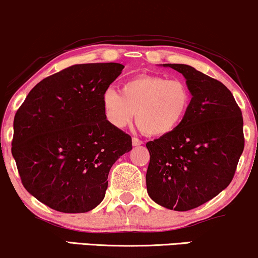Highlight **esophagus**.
<instances>
[{
    "label": "esophagus",
    "instance_id": "esophagus-1",
    "mask_svg": "<svg viewBox=\"0 0 258 258\" xmlns=\"http://www.w3.org/2000/svg\"><path fill=\"white\" fill-rule=\"evenodd\" d=\"M132 142H133V146H141L142 144H144V142H142L141 140H139L138 138H133Z\"/></svg>",
    "mask_w": 258,
    "mask_h": 258
}]
</instances>
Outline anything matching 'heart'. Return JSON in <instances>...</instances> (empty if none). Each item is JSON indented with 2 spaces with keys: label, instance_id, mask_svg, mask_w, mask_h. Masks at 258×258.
<instances>
[{
  "label": "heart",
  "instance_id": "heart-1",
  "mask_svg": "<svg viewBox=\"0 0 258 258\" xmlns=\"http://www.w3.org/2000/svg\"><path fill=\"white\" fill-rule=\"evenodd\" d=\"M103 110L113 128L136 123L146 134L161 138L172 134L185 120L191 92L185 82L159 75H141L126 80L120 92L107 88L101 95Z\"/></svg>",
  "mask_w": 258,
  "mask_h": 258
}]
</instances>
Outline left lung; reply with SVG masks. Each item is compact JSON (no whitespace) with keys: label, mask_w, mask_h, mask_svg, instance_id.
<instances>
[{"label":"left lung","mask_w":258,"mask_h":258,"mask_svg":"<svg viewBox=\"0 0 258 258\" xmlns=\"http://www.w3.org/2000/svg\"><path fill=\"white\" fill-rule=\"evenodd\" d=\"M163 67L180 73L191 92L186 118L172 134L146 145L149 197L167 209L185 212L226 189L244 149L243 116L230 90L187 64Z\"/></svg>","instance_id":"left-lung-1"}]
</instances>
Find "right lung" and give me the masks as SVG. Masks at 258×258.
Masks as SVG:
<instances>
[{
  "label": "right lung",
  "instance_id": "obj_1",
  "mask_svg": "<svg viewBox=\"0 0 258 258\" xmlns=\"http://www.w3.org/2000/svg\"><path fill=\"white\" fill-rule=\"evenodd\" d=\"M119 63L75 64L32 88L14 117L12 154L25 189L62 213L103 201L110 168L132 151V138L105 117L101 95Z\"/></svg>",
  "mask_w": 258,
  "mask_h": 258
}]
</instances>
